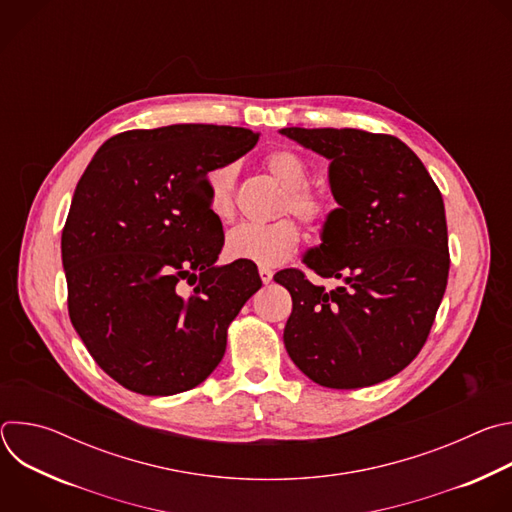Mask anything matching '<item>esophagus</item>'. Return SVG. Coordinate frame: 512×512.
Masks as SVG:
<instances>
[{
    "label": "esophagus",
    "mask_w": 512,
    "mask_h": 512,
    "mask_svg": "<svg viewBox=\"0 0 512 512\" xmlns=\"http://www.w3.org/2000/svg\"><path fill=\"white\" fill-rule=\"evenodd\" d=\"M259 277H261V281L267 285V283H271V281H273V271H271V269L261 267V269H259Z\"/></svg>",
    "instance_id": "obj_1"
}]
</instances>
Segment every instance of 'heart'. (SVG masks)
Here are the masks:
<instances>
[{"instance_id":"heart-1","label":"heart","mask_w":512,"mask_h":512,"mask_svg":"<svg viewBox=\"0 0 512 512\" xmlns=\"http://www.w3.org/2000/svg\"><path fill=\"white\" fill-rule=\"evenodd\" d=\"M265 172L283 188L279 214H294L310 229H322L334 212L330 198L308 188L310 168L306 160L291 150H273L263 158ZM237 178L235 164L216 166L206 174L208 208L221 223L235 216L233 186ZM302 235L294 221L283 218L273 225H241L229 233L225 255L233 261H247L259 267H277L300 247Z\"/></svg>"}]
</instances>
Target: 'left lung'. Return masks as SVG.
I'll return each instance as SVG.
<instances>
[{"mask_svg":"<svg viewBox=\"0 0 512 512\" xmlns=\"http://www.w3.org/2000/svg\"><path fill=\"white\" fill-rule=\"evenodd\" d=\"M279 133L330 160L338 208L304 263L342 281L326 291L298 269L273 277L294 302L285 350L322 387L377 385L419 354L442 304L450 271L442 194L393 135L330 127Z\"/></svg>","mask_w":512,"mask_h":512,"instance_id":"obj_1","label":"left lung"}]
</instances>
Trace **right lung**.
Segmentation results:
<instances>
[{
    "label": "right lung",
    "mask_w": 512,
    "mask_h": 512,
    "mask_svg": "<svg viewBox=\"0 0 512 512\" xmlns=\"http://www.w3.org/2000/svg\"><path fill=\"white\" fill-rule=\"evenodd\" d=\"M257 141L229 125L125 131L81 176L60 243L68 314L125 389L176 395L223 360L227 328L261 279L251 263L216 265L225 237L206 174Z\"/></svg>",
    "instance_id": "obj_1"
}]
</instances>
